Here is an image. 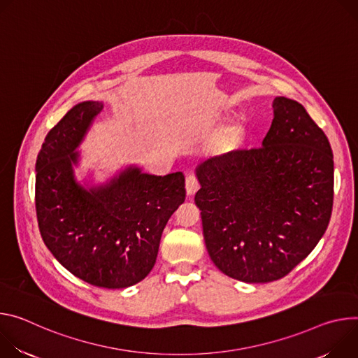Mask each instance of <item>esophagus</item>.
I'll return each mask as SVG.
<instances>
[{
	"label": "esophagus",
	"mask_w": 358,
	"mask_h": 358,
	"mask_svg": "<svg viewBox=\"0 0 358 358\" xmlns=\"http://www.w3.org/2000/svg\"><path fill=\"white\" fill-rule=\"evenodd\" d=\"M197 189H199V182H197V179L193 173H189L186 176V193L189 196H192L197 192Z\"/></svg>",
	"instance_id": "1"
}]
</instances>
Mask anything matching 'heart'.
<instances>
[{
  "instance_id": "b5f03b06",
  "label": "heart",
  "mask_w": 358,
  "mask_h": 358,
  "mask_svg": "<svg viewBox=\"0 0 358 358\" xmlns=\"http://www.w3.org/2000/svg\"><path fill=\"white\" fill-rule=\"evenodd\" d=\"M246 136V127L241 121L227 124L213 141V152L219 156H229L239 148Z\"/></svg>"
}]
</instances>
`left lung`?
<instances>
[{
  "label": "left lung",
  "mask_w": 358,
  "mask_h": 358,
  "mask_svg": "<svg viewBox=\"0 0 358 358\" xmlns=\"http://www.w3.org/2000/svg\"><path fill=\"white\" fill-rule=\"evenodd\" d=\"M194 196L208 253L231 279L268 283L289 274L323 237L334 162L326 134L297 101L275 96L262 148L197 166Z\"/></svg>",
  "instance_id": "8db88e82"
}]
</instances>
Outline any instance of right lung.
<instances>
[{"mask_svg":"<svg viewBox=\"0 0 358 358\" xmlns=\"http://www.w3.org/2000/svg\"><path fill=\"white\" fill-rule=\"evenodd\" d=\"M103 102L72 106L48 132L35 164V209L43 241L78 279L125 289L153 268L162 231L185 202L182 172L156 176L129 165L103 183L73 168Z\"/></svg>","mask_w":358,"mask_h":358,"instance_id":"obj_1","label":"right lung"}]
</instances>
